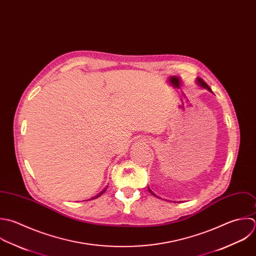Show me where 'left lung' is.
Segmentation results:
<instances>
[{
    "label": "left lung",
    "instance_id": "obj_1",
    "mask_svg": "<svg viewBox=\"0 0 256 256\" xmlns=\"http://www.w3.org/2000/svg\"><path fill=\"white\" fill-rule=\"evenodd\" d=\"M198 80V84H200V86H202V88H206V90H210V92H212V90H210V86H208V84H206V82H204V80H202V78H198V80ZM148 190H150V194H152V196H156V198H158V196H156V194H154V192H152V190H150V188H148Z\"/></svg>",
    "mask_w": 256,
    "mask_h": 256
}]
</instances>
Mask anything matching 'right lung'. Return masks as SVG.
Here are the masks:
<instances>
[{"mask_svg":"<svg viewBox=\"0 0 256 256\" xmlns=\"http://www.w3.org/2000/svg\"><path fill=\"white\" fill-rule=\"evenodd\" d=\"M106 188H108V186H106V188H104V190H102L100 194H98V196H96L94 198H90V200H94V198H100V196H102V194H104V192L106 190Z\"/></svg>","mask_w":256,"mask_h":256,"instance_id":"obj_1","label":"right lung"}]
</instances>
